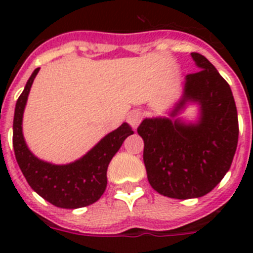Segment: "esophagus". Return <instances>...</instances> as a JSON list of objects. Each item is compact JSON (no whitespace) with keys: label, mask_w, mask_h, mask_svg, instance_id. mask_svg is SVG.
Listing matches in <instances>:
<instances>
[{"label":"esophagus","mask_w":253,"mask_h":253,"mask_svg":"<svg viewBox=\"0 0 253 253\" xmlns=\"http://www.w3.org/2000/svg\"><path fill=\"white\" fill-rule=\"evenodd\" d=\"M142 118H143L142 110H133L128 114V123L130 124L131 128L137 129L139 123L142 122Z\"/></svg>","instance_id":"1"}]
</instances>
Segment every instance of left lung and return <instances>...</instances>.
I'll return each mask as SVG.
<instances>
[{
    "instance_id": "obj_1",
    "label": "left lung",
    "mask_w": 253,
    "mask_h": 253,
    "mask_svg": "<svg viewBox=\"0 0 253 253\" xmlns=\"http://www.w3.org/2000/svg\"><path fill=\"white\" fill-rule=\"evenodd\" d=\"M200 71L186 76L184 96L174 117L186 102L201 105V119L185 125L169 118L144 119L138 134L144 140L143 161L151 186L172 199L200 198L222 181L238 143V116L228 82L204 55L191 53Z\"/></svg>"
}]
</instances>
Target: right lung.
Listing matches in <instances>:
<instances>
[{"label": "right lung", "instance_id": "right-lung-1", "mask_svg": "<svg viewBox=\"0 0 253 253\" xmlns=\"http://www.w3.org/2000/svg\"><path fill=\"white\" fill-rule=\"evenodd\" d=\"M39 69L30 76L15 107L12 135L15 157L31 189L46 202L64 209L87 207L101 198L107 185V166L125 138L134 131L124 123L102 138L84 157L68 165H51L37 158L26 147L21 124L30 87Z\"/></svg>", "mask_w": 253, "mask_h": 253}]
</instances>
